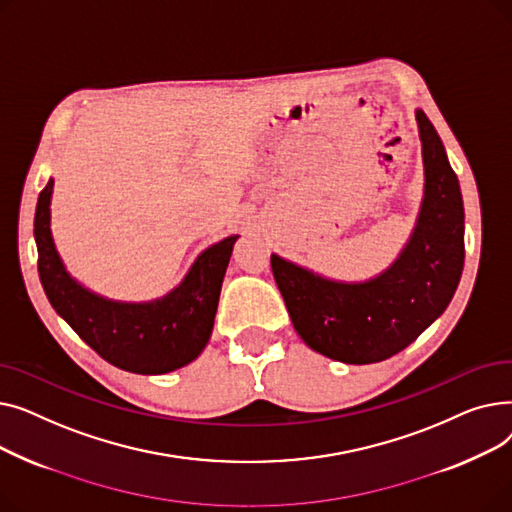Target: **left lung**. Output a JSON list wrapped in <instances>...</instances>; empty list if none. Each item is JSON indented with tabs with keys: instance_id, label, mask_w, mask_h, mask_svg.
Returning <instances> with one entry per match:
<instances>
[{
	"instance_id": "left-lung-1",
	"label": "left lung",
	"mask_w": 512,
	"mask_h": 512,
	"mask_svg": "<svg viewBox=\"0 0 512 512\" xmlns=\"http://www.w3.org/2000/svg\"><path fill=\"white\" fill-rule=\"evenodd\" d=\"M425 197L415 232L388 270L363 284L321 278L272 255V272L292 326L334 361L365 365L407 348L444 313L465 263V209L459 178L434 124L417 110Z\"/></svg>"
}]
</instances>
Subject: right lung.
<instances>
[{
	"instance_id": "add662e5",
	"label": "right lung",
	"mask_w": 512,
	"mask_h": 512,
	"mask_svg": "<svg viewBox=\"0 0 512 512\" xmlns=\"http://www.w3.org/2000/svg\"><path fill=\"white\" fill-rule=\"evenodd\" d=\"M53 180L35 211L39 278L51 307L93 351L124 371L168 373L201 355L218 311L222 280L238 236L199 255L184 282L153 303L107 301L76 284L64 270L49 230Z\"/></svg>"
}]
</instances>
